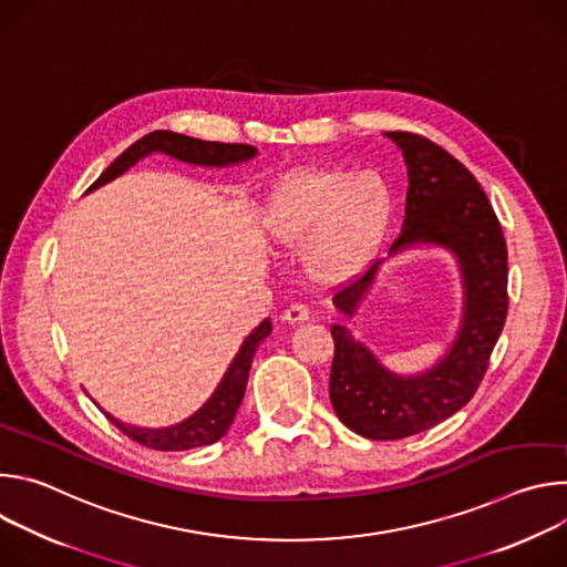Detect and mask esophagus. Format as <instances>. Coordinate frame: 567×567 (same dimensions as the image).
<instances>
[{
    "label": "esophagus",
    "mask_w": 567,
    "mask_h": 567,
    "mask_svg": "<svg viewBox=\"0 0 567 567\" xmlns=\"http://www.w3.org/2000/svg\"><path fill=\"white\" fill-rule=\"evenodd\" d=\"M282 320L289 322V326H300V322L309 320V309H307V305H291L289 309H285Z\"/></svg>",
    "instance_id": "esophagus-1"
}]
</instances>
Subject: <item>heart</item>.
Segmentation results:
<instances>
[{
	"label": "heart",
	"instance_id": "b5f03b06",
	"mask_svg": "<svg viewBox=\"0 0 567 567\" xmlns=\"http://www.w3.org/2000/svg\"><path fill=\"white\" fill-rule=\"evenodd\" d=\"M392 219V188L377 171L309 168L278 179L256 228L271 249H298L302 274L339 287L365 269Z\"/></svg>",
	"mask_w": 567,
	"mask_h": 567
}]
</instances>
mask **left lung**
<instances>
[{
	"label": "left lung",
	"mask_w": 567,
	"mask_h": 567,
	"mask_svg": "<svg viewBox=\"0 0 567 567\" xmlns=\"http://www.w3.org/2000/svg\"><path fill=\"white\" fill-rule=\"evenodd\" d=\"M385 136L409 171L406 217L388 260L422 247L449 251L460 269L462 318L449 350L415 374L392 372L346 326L332 328V406L350 431L368 440L429 431L466 406L507 318V245L487 195L457 158L429 138L411 132ZM381 265L334 296L343 316H357Z\"/></svg>",
	"instance_id": "8db88e82"
}]
</instances>
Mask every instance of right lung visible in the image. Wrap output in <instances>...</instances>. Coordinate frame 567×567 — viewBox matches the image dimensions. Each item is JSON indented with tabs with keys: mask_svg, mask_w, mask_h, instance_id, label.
Segmentation results:
<instances>
[{
	"mask_svg": "<svg viewBox=\"0 0 567 567\" xmlns=\"http://www.w3.org/2000/svg\"><path fill=\"white\" fill-rule=\"evenodd\" d=\"M166 154L171 158L184 161L190 166H204V168H226L245 164V161L254 158L258 154V147L254 145H241V143H217V141H202L193 136H184L171 130H156L132 143L121 156L114 158V164L90 186L87 193L110 184L112 179L127 173L134 164L150 154ZM271 334V320L265 318L260 326L245 339L239 346L237 354L233 357L230 365L226 368L221 381L213 390V394L206 399L204 406L195 411L190 417H186L179 424L164 426V429H145L134 426L116 420L114 415L105 413L114 426H118L130 440L156 449V451H188L197 446L215 444L226 435L230 429L235 413L239 409L241 399H245L249 370L256 357V350L260 343Z\"/></svg>",
	"mask_w": 567,
	"mask_h": 567,
	"instance_id": "1",
	"label": "right lung"
}]
</instances>
